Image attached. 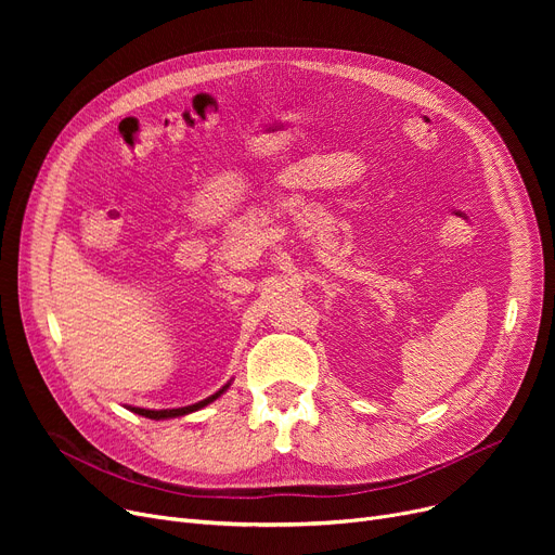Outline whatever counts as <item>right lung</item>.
I'll return each mask as SVG.
<instances>
[{"label":"right lung","instance_id":"obj_1","mask_svg":"<svg viewBox=\"0 0 555 555\" xmlns=\"http://www.w3.org/2000/svg\"><path fill=\"white\" fill-rule=\"evenodd\" d=\"M229 385H224L218 393H214V396H209V398H204V400H199V402H195V404H189V406H180V410H162V412H155V410H141V406H130V410L134 412V414H139V416H145V418H153V421H162V418H175V416H184V414H191V412H197V410H202V406H207L209 402H214L224 389H227Z\"/></svg>","mask_w":555,"mask_h":555}]
</instances>
